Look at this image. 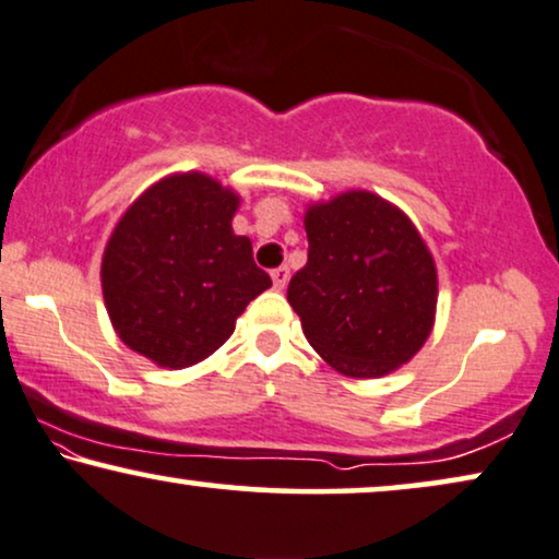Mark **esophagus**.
<instances>
[{
	"label": "esophagus",
	"mask_w": 559,
	"mask_h": 559,
	"mask_svg": "<svg viewBox=\"0 0 559 559\" xmlns=\"http://www.w3.org/2000/svg\"><path fill=\"white\" fill-rule=\"evenodd\" d=\"M288 275H292V273H288V267H286V265H278V267H273V271H271L273 286L278 288V292H284V288H286V284H288Z\"/></svg>",
	"instance_id": "esophagus-1"
}]
</instances>
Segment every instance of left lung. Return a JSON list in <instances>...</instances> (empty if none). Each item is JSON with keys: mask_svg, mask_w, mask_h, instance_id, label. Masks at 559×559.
Returning <instances> with one entry per match:
<instances>
[{"mask_svg": "<svg viewBox=\"0 0 559 559\" xmlns=\"http://www.w3.org/2000/svg\"><path fill=\"white\" fill-rule=\"evenodd\" d=\"M307 265L288 284L309 345L340 373L381 378L412 360L435 324L437 271L412 219L370 191L304 217Z\"/></svg>", "mask_w": 559, "mask_h": 559, "instance_id": "obj_1", "label": "left lung"}]
</instances>
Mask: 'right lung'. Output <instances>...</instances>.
Here are the masks:
<instances>
[{"label": "right lung", "instance_id": "obj_1", "mask_svg": "<svg viewBox=\"0 0 559 559\" xmlns=\"http://www.w3.org/2000/svg\"><path fill=\"white\" fill-rule=\"evenodd\" d=\"M240 199L204 174L168 176L124 212L102 260V292L119 340L160 368H189L235 332L271 286L248 237L233 233Z\"/></svg>", "mask_w": 559, "mask_h": 559}]
</instances>
